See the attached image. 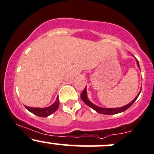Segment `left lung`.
<instances>
[{
    "mask_svg": "<svg viewBox=\"0 0 154 154\" xmlns=\"http://www.w3.org/2000/svg\"><path fill=\"white\" fill-rule=\"evenodd\" d=\"M136 61H137L138 66L139 67V61H138L137 60H136ZM140 92H141V91H139V93L138 94V95L136 96V98H135L133 100H132V101L130 102V103H128V104L126 105V106H124L122 107H119V108H102V107L97 106V105H94V103H91V102L89 100H88V97H87V93H86V87H85V88L83 89V92H82L81 94H80V97H81V99L83 100V101L85 103H86L87 106L91 107V109H93L94 110H95L97 112L100 113V114H104V115H114V114H117V113L122 112H125V110H127V109L129 108V107L131 106L132 105H133V103H134L135 101H136V99L138 98V97H139Z\"/></svg>",
    "mask_w": 154,
    "mask_h": 154,
    "instance_id": "obj_1",
    "label": "left lung"
}]
</instances>
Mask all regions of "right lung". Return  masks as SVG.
<instances>
[{
  "label": "right lung",
  "mask_w": 154,
  "mask_h": 154,
  "mask_svg": "<svg viewBox=\"0 0 154 154\" xmlns=\"http://www.w3.org/2000/svg\"><path fill=\"white\" fill-rule=\"evenodd\" d=\"M59 105H60V101H59V98L57 97V100L51 106L46 107V108H34V107L27 106H25V108L35 116H39V117H48V116L54 113L58 109Z\"/></svg>",
  "instance_id": "add662e5"
}]
</instances>
